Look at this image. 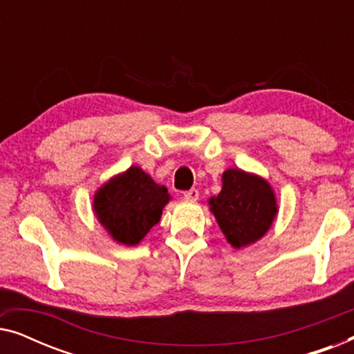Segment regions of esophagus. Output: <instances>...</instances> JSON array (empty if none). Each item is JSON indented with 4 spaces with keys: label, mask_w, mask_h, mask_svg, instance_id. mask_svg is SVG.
<instances>
[{
    "label": "esophagus",
    "mask_w": 354,
    "mask_h": 354,
    "mask_svg": "<svg viewBox=\"0 0 354 354\" xmlns=\"http://www.w3.org/2000/svg\"><path fill=\"white\" fill-rule=\"evenodd\" d=\"M198 196H200V192H198L196 188H190V190L183 192V198L188 201H196Z\"/></svg>",
    "instance_id": "34e87169"
}]
</instances>
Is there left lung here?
Segmentation results:
<instances>
[{
  "mask_svg": "<svg viewBox=\"0 0 354 354\" xmlns=\"http://www.w3.org/2000/svg\"><path fill=\"white\" fill-rule=\"evenodd\" d=\"M211 211L232 246L241 248L259 240L277 214L275 196L269 183L240 169L222 176V190L211 198Z\"/></svg>",
  "mask_w": 354,
  "mask_h": 354,
  "instance_id": "left-lung-1",
  "label": "left lung"
}]
</instances>
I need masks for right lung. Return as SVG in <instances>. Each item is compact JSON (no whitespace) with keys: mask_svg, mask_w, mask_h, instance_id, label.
Here are the masks:
<instances>
[{"mask_svg":"<svg viewBox=\"0 0 354 354\" xmlns=\"http://www.w3.org/2000/svg\"><path fill=\"white\" fill-rule=\"evenodd\" d=\"M169 198L166 187L132 166L100 188L93 209L115 241L132 246L158 224Z\"/></svg>","mask_w":354,"mask_h":354,"instance_id":"right-lung-1","label":"right lung"}]
</instances>
